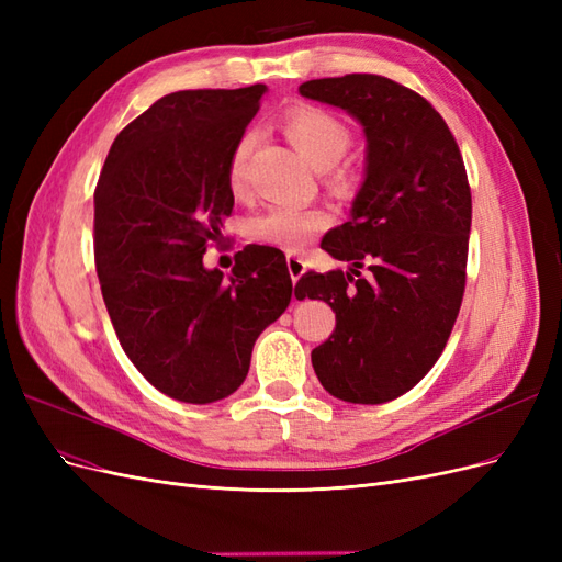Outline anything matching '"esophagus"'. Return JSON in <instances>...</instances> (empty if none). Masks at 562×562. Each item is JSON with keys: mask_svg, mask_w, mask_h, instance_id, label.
<instances>
[{"mask_svg": "<svg viewBox=\"0 0 562 562\" xmlns=\"http://www.w3.org/2000/svg\"><path fill=\"white\" fill-rule=\"evenodd\" d=\"M285 265H288V271H291V279L293 283L300 281V277L307 271V262H304L302 258H297V255H288L285 258Z\"/></svg>", "mask_w": 562, "mask_h": 562, "instance_id": "obj_1", "label": "esophagus"}]
</instances>
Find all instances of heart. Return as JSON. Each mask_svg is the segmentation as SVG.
<instances>
[{
	"label": "heart",
	"instance_id": "b5f03b06",
	"mask_svg": "<svg viewBox=\"0 0 562 562\" xmlns=\"http://www.w3.org/2000/svg\"><path fill=\"white\" fill-rule=\"evenodd\" d=\"M283 131L288 140L295 145L300 155L314 168H318V171L330 168V178L335 184H342L347 180L345 168L335 166L351 145V133L342 119L321 108L297 105L283 114ZM252 143L255 133L248 131L232 149L227 178L234 190H239L244 182V168ZM330 217L318 209L271 206L250 220L248 232L260 244L281 250H300L314 239V234L326 229Z\"/></svg>",
	"mask_w": 562,
	"mask_h": 562
}]
</instances>
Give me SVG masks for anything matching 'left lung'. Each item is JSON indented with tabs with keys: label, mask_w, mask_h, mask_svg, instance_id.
<instances>
[{
	"label": "left lung",
	"mask_w": 562,
	"mask_h": 562,
	"mask_svg": "<svg viewBox=\"0 0 562 562\" xmlns=\"http://www.w3.org/2000/svg\"><path fill=\"white\" fill-rule=\"evenodd\" d=\"M300 93L347 110L368 143L349 223L321 241L351 269L307 271L295 285L297 300L328 302L337 321L312 366L339 401H394L434 368L462 307L471 232L462 151L429 100L386 77L312 79Z\"/></svg>",
	"instance_id": "1"
}]
</instances>
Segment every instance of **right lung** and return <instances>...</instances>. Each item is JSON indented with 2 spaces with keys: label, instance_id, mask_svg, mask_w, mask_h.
Here are the masks:
<instances>
[{
  "label": "right lung",
  "instance_id": "add662e5",
  "mask_svg": "<svg viewBox=\"0 0 562 562\" xmlns=\"http://www.w3.org/2000/svg\"><path fill=\"white\" fill-rule=\"evenodd\" d=\"M265 91L159 98L116 135L93 194L95 271L114 333L140 375L182 403L234 394L255 339L291 304L279 248L246 246L229 277L203 267L234 209L232 149Z\"/></svg>",
  "mask_w": 562,
  "mask_h": 562
}]
</instances>
